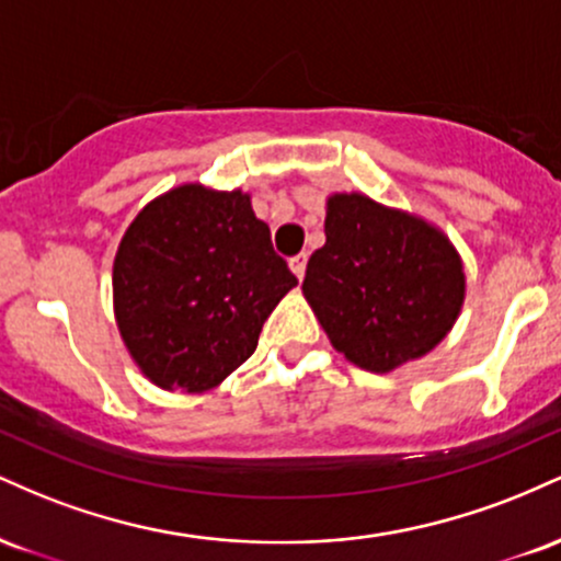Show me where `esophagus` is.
<instances>
[{"mask_svg": "<svg viewBox=\"0 0 561 561\" xmlns=\"http://www.w3.org/2000/svg\"><path fill=\"white\" fill-rule=\"evenodd\" d=\"M306 253H300V255H295V259H289V268H293V274L298 276V279H302V276H306Z\"/></svg>", "mask_w": 561, "mask_h": 561, "instance_id": "obj_1", "label": "esophagus"}]
</instances>
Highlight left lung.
Returning <instances> with one entry per match:
<instances>
[{
	"label": "left lung",
	"instance_id": "8db88e82",
	"mask_svg": "<svg viewBox=\"0 0 561 561\" xmlns=\"http://www.w3.org/2000/svg\"><path fill=\"white\" fill-rule=\"evenodd\" d=\"M324 234L302 295L347 362L385 375L427 356L454 330L467 295L465 263L435 224L364 192H334Z\"/></svg>",
	"mask_w": 561,
	"mask_h": 561
}]
</instances>
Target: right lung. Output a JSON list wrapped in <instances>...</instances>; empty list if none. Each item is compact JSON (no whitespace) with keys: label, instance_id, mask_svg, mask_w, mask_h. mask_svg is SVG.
<instances>
[{"label":"right lung","instance_id":"obj_1","mask_svg":"<svg viewBox=\"0 0 561 561\" xmlns=\"http://www.w3.org/2000/svg\"><path fill=\"white\" fill-rule=\"evenodd\" d=\"M295 285L248 192L179 184L150 199L118 244L115 324L152 385L205 392L253 356L263 321Z\"/></svg>","mask_w":561,"mask_h":561}]
</instances>
